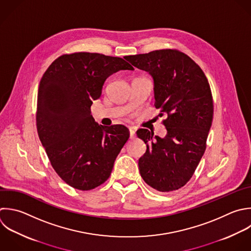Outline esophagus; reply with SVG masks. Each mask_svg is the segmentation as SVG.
<instances>
[{"label": "esophagus", "mask_w": 251, "mask_h": 251, "mask_svg": "<svg viewBox=\"0 0 251 251\" xmlns=\"http://www.w3.org/2000/svg\"><path fill=\"white\" fill-rule=\"evenodd\" d=\"M129 138L130 139H134L135 138V128L130 126L129 127Z\"/></svg>", "instance_id": "esophagus-1"}]
</instances>
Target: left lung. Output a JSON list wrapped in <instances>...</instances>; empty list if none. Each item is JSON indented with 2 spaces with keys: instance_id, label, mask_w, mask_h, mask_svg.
Returning <instances> with one entry per match:
<instances>
[{
  "instance_id": "1",
  "label": "left lung",
  "mask_w": 251,
  "mask_h": 251,
  "mask_svg": "<svg viewBox=\"0 0 251 251\" xmlns=\"http://www.w3.org/2000/svg\"><path fill=\"white\" fill-rule=\"evenodd\" d=\"M125 59L151 75L155 107L167 115L164 137L154 136L144 128L136 132L146 144V152L138 160L140 175L158 191L178 189L190 179L206 148L213 120L208 80L195 62L176 50H157Z\"/></svg>"
}]
</instances>
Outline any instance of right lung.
Listing matches in <instances>:
<instances>
[{
  "label": "right lung",
  "instance_id": "1",
  "mask_svg": "<svg viewBox=\"0 0 251 251\" xmlns=\"http://www.w3.org/2000/svg\"><path fill=\"white\" fill-rule=\"evenodd\" d=\"M126 70L133 68L122 58L81 52L59 57L41 78L38 135L56 173L76 189L105 182L129 137L125 126H104L90 113L106 79Z\"/></svg>",
  "mask_w": 251,
  "mask_h": 251
}]
</instances>
